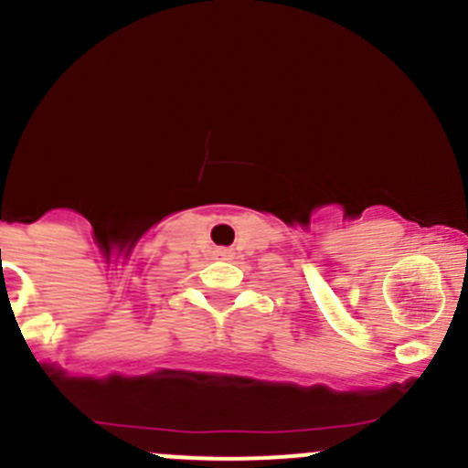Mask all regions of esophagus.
<instances>
[{"mask_svg": "<svg viewBox=\"0 0 468 468\" xmlns=\"http://www.w3.org/2000/svg\"><path fill=\"white\" fill-rule=\"evenodd\" d=\"M215 256L217 258H230V256H233V251H230V249H217Z\"/></svg>", "mask_w": 468, "mask_h": 468, "instance_id": "esophagus-1", "label": "esophagus"}]
</instances>
